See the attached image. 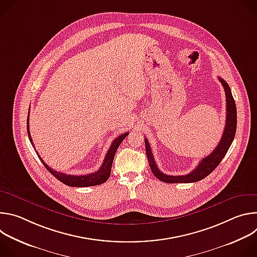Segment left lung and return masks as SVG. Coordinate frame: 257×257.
Instances as JSON below:
<instances>
[{
    "mask_svg": "<svg viewBox=\"0 0 257 257\" xmlns=\"http://www.w3.org/2000/svg\"><path fill=\"white\" fill-rule=\"evenodd\" d=\"M218 80L224 86L225 93H226L227 118H226L225 130L222 135L221 141L218 142L214 151L209 156L202 159L201 162L198 164V166L191 173H189L187 175H183V176H171V175H166V174L162 173L159 170V168L157 167L149 140L144 138L146 156H148L151 170L159 180L166 182V183H192V182L200 181V180L204 179L206 176H208L218 166V164L222 162V160L228 153L230 146L234 140L235 134H236L237 108H236V103L233 98L229 84L221 77H218Z\"/></svg>",
    "mask_w": 257,
    "mask_h": 257,
    "instance_id": "obj_1",
    "label": "left lung"
}]
</instances>
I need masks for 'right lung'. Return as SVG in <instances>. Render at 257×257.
Here are the masks:
<instances>
[{
  "label": "right lung",
  "instance_id": "right-lung-1",
  "mask_svg": "<svg viewBox=\"0 0 257 257\" xmlns=\"http://www.w3.org/2000/svg\"><path fill=\"white\" fill-rule=\"evenodd\" d=\"M27 134H28V138L32 144V146L34 148L31 136H30V131H29V113H28V118H27ZM128 132L123 133L122 135H120L119 137H117L113 143L111 144V148L107 151L105 158L102 162V165L100 166V168L91 174L88 175H80V176H75V175H67L64 173H60L57 172L55 170H53L51 167H49L44 161L43 159L40 157L39 153H36L39 156V158L41 159L43 165L46 167V169L55 177L57 178L59 181H61L62 183H64L65 185L67 186H71V187H89V186H95V185H99L104 183L109 175H111V170H112V165H113V161H114V157L115 154L119 148V145L121 144V142L128 136ZM35 151V149H34Z\"/></svg>",
  "mask_w": 257,
  "mask_h": 257
}]
</instances>
